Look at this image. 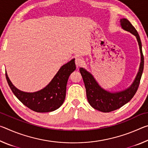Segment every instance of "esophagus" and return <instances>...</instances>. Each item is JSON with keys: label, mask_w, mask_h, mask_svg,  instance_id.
I'll return each mask as SVG.
<instances>
[{"label": "esophagus", "mask_w": 148, "mask_h": 148, "mask_svg": "<svg viewBox=\"0 0 148 148\" xmlns=\"http://www.w3.org/2000/svg\"><path fill=\"white\" fill-rule=\"evenodd\" d=\"M75 62H76V64L77 67L81 66L84 63V59L81 58V57H76V59H75Z\"/></svg>", "instance_id": "obj_1"}]
</instances>
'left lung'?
I'll use <instances>...</instances> for the list:
<instances>
[{"label":"left lung","mask_w":148,"mask_h":148,"mask_svg":"<svg viewBox=\"0 0 148 148\" xmlns=\"http://www.w3.org/2000/svg\"><path fill=\"white\" fill-rule=\"evenodd\" d=\"M120 23L123 29L130 32L136 37L141 53V62L139 71L131 86L123 91L117 92H108L99 86L91 74L83 68L79 69V72L83 77L86 89L87 98L89 104L93 108L103 112H110L119 109L131 101L138 88L144 70V58L142 49V42L138 33L136 29L127 19H121Z\"/></svg>","instance_id":"1"}]
</instances>
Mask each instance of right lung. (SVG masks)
I'll return each mask as SVG.
<instances>
[{"mask_svg":"<svg viewBox=\"0 0 148 148\" xmlns=\"http://www.w3.org/2000/svg\"><path fill=\"white\" fill-rule=\"evenodd\" d=\"M74 60L72 59L62 66L51 82L43 89L37 92L19 91L12 84L6 72V78L12 91L25 106L36 112H52L58 109L64 101L69 77L76 69Z\"/></svg>","mask_w":148,"mask_h":148,"instance_id":"obj_1","label":"right lung"}]
</instances>
